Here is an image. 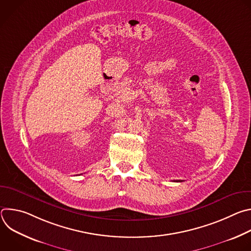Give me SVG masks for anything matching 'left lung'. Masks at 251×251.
I'll return each mask as SVG.
<instances>
[{
  "instance_id": "left-lung-1",
  "label": "left lung",
  "mask_w": 251,
  "mask_h": 251,
  "mask_svg": "<svg viewBox=\"0 0 251 251\" xmlns=\"http://www.w3.org/2000/svg\"><path fill=\"white\" fill-rule=\"evenodd\" d=\"M176 182H182V181H176Z\"/></svg>"
}]
</instances>
